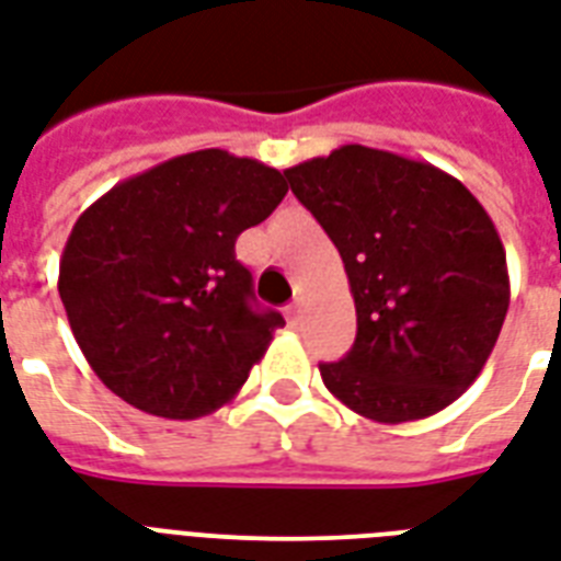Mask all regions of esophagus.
Masks as SVG:
<instances>
[{
  "label": "esophagus",
  "mask_w": 561,
  "mask_h": 561,
  "mask_svg": "<svg viewBox=\"0 0 561 561\" xmlns=\"http://www.w3.org/2000/svg\"><path fill=\"white\" fill-rule=\"evenodd\" d=\"M302 309H306V302H302V297H294V302L288 306V318L290 320H299L302 318Z\"/></svg>",
  "instance_id": "1"
}]
</instances>
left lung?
Here are the masks:
<instances>
[{
    "instance_id": "obj_1",
    "label": "left lung",
    "mask_w": 561,
    "mask_h": 561,
    "mask_svg": "<svg viewBox=\"0 0 561 561\" xmlns=\"http://www.w3.org/2000/svg\"><path fill=\"white\" fill-rule=\"evenodd\" d=\"M285 176L341 252L356 299V344L320 365L323 385L376 423L459 400L508 309L506 250L480 199L438 167L358 144Z\"/></svg>"
}]
</instances>
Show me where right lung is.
Masks as SVG:
<instances>
[{
  "mask_svg": "<svg viewBox=\"0 0 561 561\" xmlns=\"http://www.w3.org/2000/svg\"><path fill=\"white\" fill-rule=\"evenodd\" d=\"M285 194L279 170L199 149L119 182L76 220L58 294L119 400L194 421L238 394L285 320L259 309L234 241Z\"/></svg>",
  "mask_w": 561,
  "mask_h": 561,
  "instance_id": "right-lung-1",
  "label": "right lung"
}]
</instances>
